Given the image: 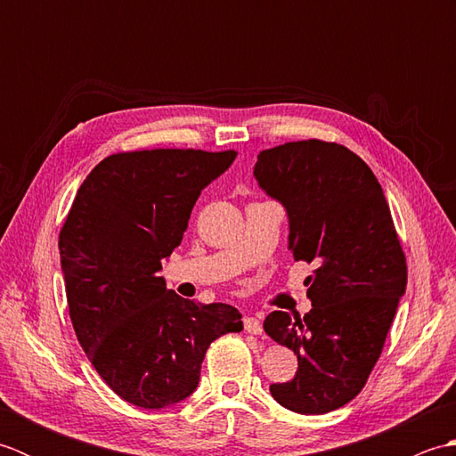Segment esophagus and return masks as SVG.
I'll return each mask as SVG.
<instances>
[{"label": "esophagus", "instance_id": "obj_1", "mask_svg": "<svg viewBox=\"0 0 456 456\" xmlns=\"http://www.w3.org/2000/svg\"><path fill=\"white\" fill-rule=\"evenodd\" d=\"M243 325H245L247 333H253V335L263 333V323H260V319H256V317H245Z\"/></svg>", "mask_w": 456, "mask_h": 456}]
</instances>
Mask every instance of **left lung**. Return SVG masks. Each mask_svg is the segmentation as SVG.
Here are the masks:
<instances>
[{
    "label": "left lung",
    "mask_w": 456,
    "mask_h": 456,
    "mask_svg": "<svg viewBox=\"0 0 456 456\" xmlns=\"http://www.w3.org/2000/svg\"><path fill=\"white\" fill-rule=\"evenodd\" d=\"M253 174L286 209L294 258L315 266L304 282L312 309L265 319V331L297 356L296 376L270 394L296 413L338 410L366 384L408 284L388 201L366 162L337 142L263 151Z\"/></svg>",
    "instance_id": "obj_1"
}]
</instances>
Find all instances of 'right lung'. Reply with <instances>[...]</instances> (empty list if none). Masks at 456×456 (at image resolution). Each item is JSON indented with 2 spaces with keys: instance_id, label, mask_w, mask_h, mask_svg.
Returning <instances> with one entry per match:
<instances>
[{
  "instance_id": "1",
  "label": "right lung",
  "mask_w": 456,
  "mask_h": 456,
  "mask_svg": "<svg viewBox=\"0 0 456 456\" xmlns=\"http://www.w3.org/2000/svg\"><path fill=\"white\" fill-rule=\"evenodd\" d=\"M235 157L193 149L111 154L84 180L64 221L58 248L76 337L105 384L139 408L186 400L209 345L243 331L237 307L196 305L160 276L201 190Z\"/></svg>"
}]
</instances>
